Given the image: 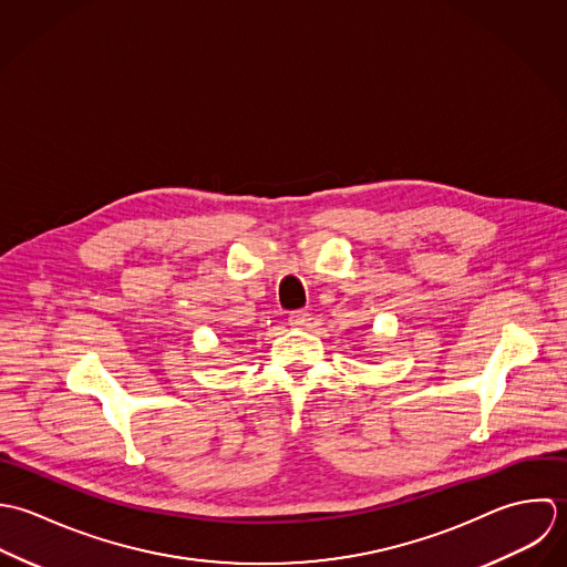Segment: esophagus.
Here are the masks:
<instances>
[{
	"label": "esophagus",
	"mask_w": 567,
	"mask_h": 567,
	"mask_svg": "<svg viewBox=\"0 0 567 567\" xmlns=\"http://www.w3.org/2000/svg\"><path fill=\"white\" fill-rule=\"evenodd\" d=\"M311 322V313L309 311H293L289 313V324L291 327H309Z\"/></svg>",
	"instance_id": "obj_1"
}]
</instances>
